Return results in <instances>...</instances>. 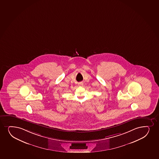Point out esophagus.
Masks as SVG:
<instances>
[{
	"mask_svg": "<svg viewBox=\"0 0 159 159\" xmlns=\"http://www.w3.org/2000/svg\"><path fill=\"white\" fill-rule=\"evenodd\" d=\"M78 84H79V86H83V85H84V84H83V83H82V82H79V83Z\"/></svg>",
	"mask_w": 159,
	"mask_h": 159,
	"instance_id": "1",
	"label": "esophagus"
}]
</instances>
